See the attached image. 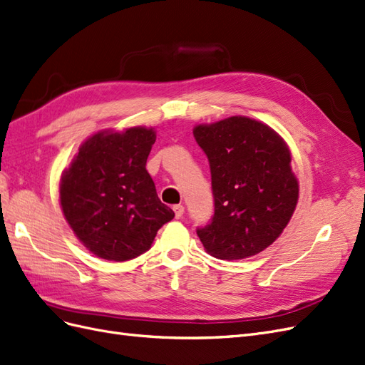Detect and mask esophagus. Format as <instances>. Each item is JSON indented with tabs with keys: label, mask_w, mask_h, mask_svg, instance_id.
Segmentation results:
<instances>
[{
	"label": "esophagus",
	"mask_w": 365,
	"mask_h": 365,
	"mask_svg": "<svg viewBox=\"0 0 365 365\" xmlns=\"http://www.w3.org/2000/svg\"><path fill=\"white\" fill-rule=\"evenodd\" d=\"M173 212H175V217L180 219V217H182V215H184V207H182L181 204L173 205Z\"/></svg>",
	"instance_id": "esophagus-1"
}]
</instances>
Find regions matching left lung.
Listing matches in <instances>:
<instances>
[{
  "mask_svg": "<svg viewBox=\"0 0 365 365\" xmlns=\"http://www.w3.org/2000/svg\"><path fill=\"white\" fill-rule=\"evenodd\" d=\"M193 135L212 172L215 215L196 230L205 251L239 260L268 248L298 201L289 148L268 125L242 115L196 126Z\"/></svg>",
  "mask_w": 365,
  "mask_h": 365,
  "instance_id": "1",
  "label": "left lung"
}]
</instances>
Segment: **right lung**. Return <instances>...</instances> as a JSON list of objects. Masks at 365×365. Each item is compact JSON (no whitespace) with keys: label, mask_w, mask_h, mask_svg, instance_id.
Here are the masks:
<instances>
[{"label":"right lung","mask_w":365,"mask_h":365,"mask_svg":"<svg viewBox=\"0 0 365 365\" xmlns=\"http://www.w3.org/2000/svg\"><path fill=\"white\" fill-rule=\"evenodd\" d=\"M155 140L152 128L97 132L62 173L63 216L77 239L97 257L125 262L140 256L175 216L160 201L146 170Z\"/></svg>","instance_id":"1"}]
</instances>
